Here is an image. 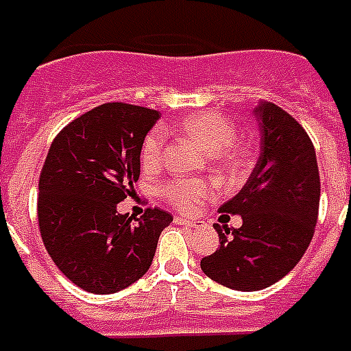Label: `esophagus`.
Returning a JSON list of instances; mask_svg holds the SVG:
<instances>
[{"instance_id":"34e87169","label":"esophagus","mask_w":351,"mask_h":351,"mask_svg":"<svg viewBox=\"0 0 351 351\" xmlns=\"http://www.w3.org/2000/svg\"><path fill=\"white\" fill-rule=\"evenodd\" d=\"M176 225H184V227H202V221L197 219H186V217H175Z\"/></svg>"}]
</instances>
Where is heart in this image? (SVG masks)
<instances>
[{
	"instance_id": "1",
	"label": "heart",
	"mask_w": 351,
	"mask_h": 351,
	"mask_svg": "<svg viewBox=\"0 0 351 351\" xmlns=\"http://www.w3.org/2000/svg\"><path fill=\"white\" fill-rule=\"evenodd\" d=\"M176 130L208 150L212 163L227 175H238L245 165V147L236 141L234 123L215 111H197L182 117L176 123ZM163 162V136L162 132L152 130L141 143V163L145 169L160 167ZM160 193L175 208L189 212L197 202L212 193V186L197 178H178L162 184Z\"/></svg>"
}]
</instances>
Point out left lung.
<instances>
[{
    "label": "left lung",
    "instance_id": "left-lung-1",
    "mask_svg": "<svg viewBox=\"0 0 351 351\" xmlns=\"http://www.w3.org/2000/svg\"><path fill=\"white\" fill-rule=\"evenodd\" d=\"M261 158L240 193L221 204V217L241 215L240 228L215 223L219 247L201 268L223 287L268 288L305 255L320 206V173L313 141L294 117L271 102L255 110Z\"/></svg>",
    "mask_w": 351,
    "mask_h": 351
}]
</instances>
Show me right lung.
Returning <instances> with one entry per match:
<instances>
[{
  "label": "right lung",
  "instance_id": "1",
  "mask_svg": "<svg viewBox=\"0 0 351 351\" xmlns=\"http://www.w3.org/2000/svg\"><path fill=\"white\" fill-rule=\"evenodd\" d=\"M158 119L134 104H102L66 124L44 160L40 238L57 268L87 292L113 294L141 279L173 221L158 206L134 221L117 212L139 180L141 143Z\"/></svg>",
  "mask_w": 351,
  "mask_h": 351
}]
</instances>
